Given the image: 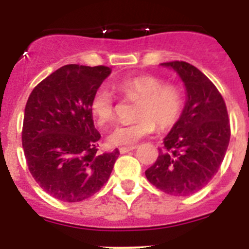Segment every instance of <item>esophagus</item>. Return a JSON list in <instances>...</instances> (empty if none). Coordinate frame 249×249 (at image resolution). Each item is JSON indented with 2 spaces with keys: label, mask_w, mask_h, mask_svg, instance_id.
I'll return each instance as SVG.
<instances>
[{
  "label": "esophagus",
  "mask_w": 249,
  "mask_h": 249,
  "mask_svg": "<svg viewBox=\"0 0 249 249\" xmlns=\"http://www.w3.org/2000/svg\"><path fill=\"white\" fill-rule=\"evenodd\" d=\"M136 148V146H129V147H120L121 153H127L129 151H133Z\"/></svg>",
  "instance_id": "34e87169"
}]
</instances>
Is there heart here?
<instances>
[{"mask_svg":"<svg viewBox=\"0 0 249 249\" xmlns=\"http://www.w3.org/2000/svg\"><path fill=\"white\" fill-rule=\"evenodd\" d=\"M113 89L129 101H137L135 116L138 118L129 124H121L109 133L108 142L114 146L133 144L152 135L157 128L175 126L183 111L184 98L181 89L152 74L127 77L112 83ZM89 111L100 126L114 122L117 107L113 94L98 89L92 94Z\"/></svg>","mask_w":249,"mask_h":249,"instance_id":"obj_1","label":"heart"}]
</instances>
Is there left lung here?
<instances>
[{
    "mask_svg": "<svg viewBox=\"0 0 249 249\" xmlns=\"http://www.w3.org/2000/svg\"><path fill=\"white\" fill-rule=\"evenodd\" d=\"M162 65L179 74L187 102L181 118L164 138V151L160 149L146 177L162 192L190 196L218 172L230 143V118L222 94L198 68L184 61Z\"/></svg>",
    "mask_w": 249,
    "mask_h": 249,
    "instance_id": "8db88e82",
    "label": "left lung"
}]
</instances>
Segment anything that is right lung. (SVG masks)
Listing matches in <instances>:
<instances>
[{
  "label": "right lung",
  "mask_w": 249,
  "mask_h": 249,
  "mask_svg": "<svg viewBox=\"0 0 249 249\" xmlns=\"http://www.w3.org/2000/svg\"><path fill=\"white\" fill-rule=\"evenodd\" d=\"M111 73L106 66L66 65L31 92L22 146L35 181L65 202H81L108 181L120 152H100L89 101Z\"/></svg>",
  "instance_id": "add662e5"
}]
</instances>
